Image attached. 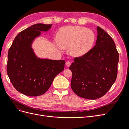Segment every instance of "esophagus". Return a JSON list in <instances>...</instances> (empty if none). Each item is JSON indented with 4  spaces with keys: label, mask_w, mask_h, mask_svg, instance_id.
Returning a JSON list of instances; mask_svg holds the SVG:
<instances>
[{
    "label": "esophagus",
    "mask_w": 129,
    "mask_h": 129,
    "mask_svg": "<svg viewBox=\"0 0 129 129\" xmlns=\"http://www.w3.org/2000/svg\"><path fill=\"white\" fill-rule=\"evenodd\" d=\"M66 66H67V67H69V66H71V62H70V61H67V62H66Z\"/></svg>",
    "instance_id": "esophagus-1"
}]
</instances>
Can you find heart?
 I'll list each match as a JSON object with an SVG mask.
<instances>
[{"instance_id":"heart-1","label":"heart","mask_w":129,"mask_h":129,"mask_svg":"<svg viewBox=\"0 0 129 129\" xmlns=\"http://www.w3.org/2000/svg\"><path fill=\"white\" fill-rule=\"evenodd\" d=\"M56 41L62 49L70 48L71 55L82 57L90 50L95 41L92 30L78 26L62 27L56 35Z\"/></svg>"}]
</instances>
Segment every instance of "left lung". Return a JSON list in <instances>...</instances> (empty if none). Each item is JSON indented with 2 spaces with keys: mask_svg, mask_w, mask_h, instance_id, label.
<instances>
[{
  "mask_svg": "<svg viewBox=\"0 0 129 129\" xmlns=\"http://www.w3.org/2000/svg\"><path fill=\"white\" fill-rule=\"evenodd\" d=\"M96 45L85 55L74 58L71 88L81 97L96 100L104 96L116 81L119 54L111 37L97 27Z\"/></svg>",
  "mask_w": 129,
  "mask_h": 129,
  "instance_id": "1",
  "label": "left lung"
}]
</instances>
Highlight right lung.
I'll list each match as a JSON object with an SVG mask.
<instances>
[{"instance_id":"right-lung-1","label":"right lung","mask_w":129,"mask_h":129,"mask_svg":"<svg viewBox=\"0 0 129 129\" xmlns=\"http://www.w3.org/2000/svg\"><path fill=\"white\" fill-rule=\"evenodd\" d=\"M52 26L44 24L31 26L17 35L9 49L7 75L15 89L26 96L44 94L55 77L64 69V60L38 57L32 48L41 32H47Z\"/></svg>"}]
</instances>
